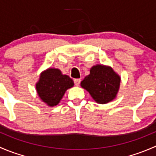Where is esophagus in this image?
I'll return each mask as SVG.
<instances>
[{
	"mask_svg": "<svg viewBox=\"0 0 156 156\" xmlns=\"http://www.w3.org/2000/svg\"><path fill=\"white\" fill-rule=\"evenodd\" d=\"M74 83H75V85L78 86L80 84V83H81V79H79V78L75 79V80H74Z\"/></svg>",
	"mask_w": 156,
	"mask_h": 156,
	"instance_id": "esophagus-1",
	"label": "esophagus"
}]
</instances>
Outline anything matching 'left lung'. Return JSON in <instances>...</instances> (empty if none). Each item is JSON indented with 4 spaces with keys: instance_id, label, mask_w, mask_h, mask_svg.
<instances>
[{
    "instance_id": "left-lung-1",
    "label": "left lung",
    "mask_w": 156,
    "mask_h": 156,
    "mask_svg": "<svg viewBox=\"0 0 156 156\" xmlns=\"http://www.w3.org/2000/svg\"><path fill=\"white\" fill-rule=\"evenodd\" d=\"M121 78L109 66L97 65L90 70V75L81 82L97 103L106 104L116 97Z\"/></svg>"
}]
</instances>
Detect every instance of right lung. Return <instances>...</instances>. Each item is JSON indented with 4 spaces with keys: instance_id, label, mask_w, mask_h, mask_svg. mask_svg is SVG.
Segmentation results:
<instances>
[{
    "instance_id": "obj_1",
    "label": "right lung",
    "mask_w": 156,
    "mask_h": 156,
    "mask_svg": "<svg viewBox=\"0 0 156 156\" xmlns=\"http://www.w3.org/2000/svg\"><path fill=\"white\" fill-rule=\"evenodd\" d=\"M73 86V81L69 76L62 75L59 69L50 68L41 74L36 90L43 102L54 106L60 102L66 90Z\"/></svg>"
}]
</instances>
